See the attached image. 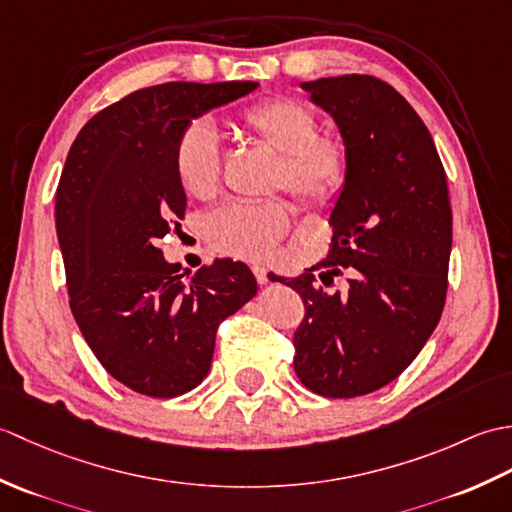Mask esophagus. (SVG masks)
<instances>
[{"label":"esophagus","mask_w":512,"mask_h":512,"mask_svg":"<svg viewBox=\"0 0 512 512\" xmlns=\"http://www.w3.org/2000/svg\"><path fill=\"white\" fill-rule=\"evenodd\" d=\"M253 275H255V279H257V284H266L268 281V270H266V266H262V264H253Z\"/></svg>","instance_id":"esophagus-1"}]
</instances>
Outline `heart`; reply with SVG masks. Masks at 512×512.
Here are the masks:
<instances>
[{
  "label": "heart",
  "mask_w": 512,
  "mask_h": 512,
  "mask_svg": "<svg viewBox=\"0 0 512 512\" xmlns=\"http://www.w3.org/2000/svg\"><path fill=\"white\" fill-rule=\"evenodd\" d=\"M239 121L264 145L284 156L279 182L303 204H332L345 191L352 171L343 138L319 134V118L308 105L268 99L246 107ZM182 189L209 200L220 189L222 147L209 121L182 129L173 154ZM290 228V209L279 200H231L206 220V239L217 253L262 259Z\"/></svg>",
  "instance_id": "heart-1"
}]
</instances>
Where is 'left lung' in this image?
I'll return each instance as SVG.
<instances>
[{
	"label": "left lung",
	"instance_id": "left-lung-1",
	"mask_svg": "<svg viewBox=\"0 0 512 512\" xmlns=\"http://www.w3.org/2000/svg\"><path fill=\"white\" fill-rule=\"evenodd\" d=\"M352 156L330 215V255L292 279L306 317L295 372L325 398L365 396L411 365L447 299L453 215L447 173L427 125L389 83L343 74L303 83ZM347 269L350 287L330 291Z\"/></svg>",
	"mask_w": 512,
	"mask_h": 512
}]
</instances>
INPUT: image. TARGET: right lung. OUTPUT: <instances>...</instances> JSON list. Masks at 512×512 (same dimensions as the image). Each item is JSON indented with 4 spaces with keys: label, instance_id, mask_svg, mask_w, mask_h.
Listing matches in <instances>:
<instances>
[{
    "label": "right lung",
    "instance_id": "right-lung-1",
    "mask_svg": "<svg viewBox=\"0 0 512 512\" xmlns=\"http://www.w3.org/2000/svg\"><path fill=\"white\" fill-rule=\"evenodd\" d=\"M255 88L173 81L136 90L92 116L65 160L54 220L70 308L107 374L138 394L198 387L220 323L257 295L246 264L220 259L184 279L156 246L187 209L173 165L182 129Z\"/></svg>",
    "mask_w": 512,
    "mask_h": 512
}]
</instances>
